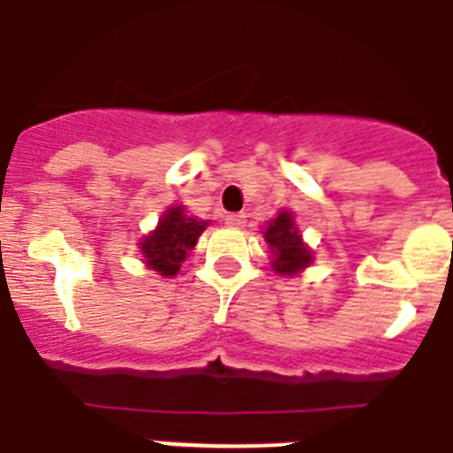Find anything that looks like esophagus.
Here are the masks:
<instances>
[{"mask_svg":"<svg viewBox=\"0 0 453 453\" xmlns=\"http://www.w3.org/2000/svg\"><path fill=\"white\" fill-rule=\"evenodd\" d=\"M226 223H227V226H234V227L244 226L246 216L244 214H227L226 216Z\"/></svg>","mask_w":453,"mask_h":453,"instance_id":"obj_1","label":"esophagus"}]
</instances>
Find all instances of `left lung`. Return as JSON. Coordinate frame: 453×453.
<instances>
[{"label": "left lung", "instance_id": "left-lung-1", "mask_svg": "<svg viewBox=\"0 0 453 453\" xmlns=\"http://www.w3.org/2000/svg\"><path fill=\"white\" fill-rule=\"evenodd\" d=\"M265 242L270 244L272 256H274L272 267L279 274H296V272H300L311 263L310 249L304 246V242L296 230V223H293L290 214H286V211H281L267 226Z\"/></svg>", "mask_w": 453, "mask_h": 453}]
</instances>
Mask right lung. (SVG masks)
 <instances>
[{
  "instance_id": "add662e5",
  "label": "right lung",
  "mask_w": 453,
  "mask_h": 453,
  "mask_svg": "<svg viewBox=\"0 0 453 453\" xmlns=\"http://www.w3.org/2000/svg\"><path fill=\"white\" fill-rule=\"evenodd\" d=\"M204 220H197L183 211V207L167 209L157 227L142 242V253L150 270L160 272L163 277H174L181 270V263L190 253L202 230Z\"/></svg>"
}]
</instances>
